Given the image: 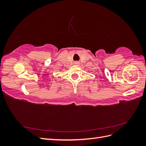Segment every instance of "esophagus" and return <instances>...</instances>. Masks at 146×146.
<instances>
[{
  "label": "esophagus",
  "instance_id": "34e87169",
  "mask_svg": "<svg viewBox=\"0 0 146 146\" xmlns=\"http://www.w3.org/2000/svg\"><path fill=\"white\" fill-rule=\"evenodd\" d=\"M78 61H75V62H74V64H76V65H77V64H78Z\"/></svg>",
  "mask_w": 146,
  "mask_h": 146
}]
</instances>
